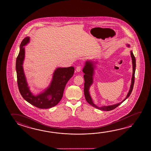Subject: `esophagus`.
Segmentation results:
<instances>
[{"label": "esophagus", "instance_id": "esophagus-1", "mask_svg": "<svg viewBox=\"0 0 151 151\" xmlns=\"http://www.w3.org/2000/svg\"><path fill=\"white\" fill-rule=\"evenodd\" d=\"M81 69H82V67L81 66H77L76 67V70L77 72H81Z\"/></svg>", "mask_w": 151, "mask_h": 151}]
</instances>
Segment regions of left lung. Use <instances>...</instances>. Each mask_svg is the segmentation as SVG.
I'll list each match as a JSON object with an SVG mask.
<instances>
[{"instance_id":"left-lung-1","label":"left lung","mask_w":151,"mask_h":151,"mask_svg":"<svg viewBox=\"0 0 151 151\" xmlns=\"http://www.w3.org/2000/svg\"><path fill=\"white\" fill-rule=\"evenodd\" d=\"M126 46L127 47H131V45L129 44H126ZM131 56L132 60V68H133V74L132 77L131 79V84L130 86V88L129 89V92L126 95V97L124 99L121 101L120 103H117V104L111 105H108V106H103L101 107H99L97 106L96 105L94 104L93 100L91 98V95L90 94L89 89L91 85L93 84L94 82V75L95 74V70L96 68V65L98 64L99 60H87L84 63V67L83 69V72L84 73L85 75H84V95L85 97L86 101L91 105L92 106L94 107L95 108L99 109L101 111H109L115 109L116 107L119 106V105L125 101L130 96L132 91H133V88L134 84V80H135V72L136 69V60L135 57L134 56L132 50H131Z\"/></svg>"}]
</instances>
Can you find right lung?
Masks as SVG:
<instances>
[{
  "label": "right lung",
  "instance_id": "obj_1",
  "mask_svg": "<svg viewBox=\"0 0 151 151\" xmlns=\"http://www.w3.org/2000/svg\"><path fill=\"white\" fill-rule=\"evenodd\" d=\"M29 42V37H26L23 40L16 59V69L18 88L22 97L30 104L40 109H50L56 106L62 99L65 86L73 76L74 68L73 66L57 67L52 73L50 85L42 91L34 95L28 86L23 67L25 57L24 46Z\"/></svg>",
  "mask_w": 151,
  "mask_h": 151
}]
</instances>
